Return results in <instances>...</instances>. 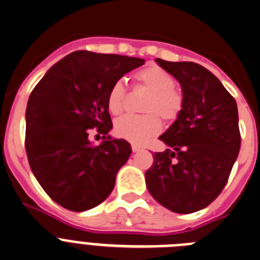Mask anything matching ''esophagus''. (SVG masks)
Returning a JSON list of instances; mask_svg holds the SVG:
<instances>
[{
    "label": "esophagus",
    "mask_w": 260,
    "mask_h": 260,
    "mask_svg": "<svg viewBox=\"0 0 260 260\" xmlns=\"http://www.w3.org/2000/svg\"><path fill=\"white\" fill-rule=\"evenodd\" d=\"M132 149H133V152H139V151H142L143 147L139 146V144H132Z\"/></svg>",
    "instance_id": "34e87169"
}]
</instances>
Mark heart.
<instances>
[{"mask_svg":"<svg viewBox=\"0 0 260 260\" xmlns=\"http://www.w3.org/2000/svg\"><path fill=\"white\" fill-rule=\"evenodd\" d=\"M137 85L146 91L140 109L144 114H126L114 123V133L122 139L143 143L161 132L162 123L177 120L183 108V95L175 85L173 76L158 66H149L134 75ZM126 89L122 81L112 85L107 98V107L112 114H120L125 108Z\"/></svg>","mask_w":260,"mask_h":260,"instance_id":"obj_1","label":"heart"}]
</instances>
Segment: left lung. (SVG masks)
<instances>
[{
	"label": "left lung",
	"instance_id": "1",
	"mask_svg": "<svg viewBox=\"0 0 260 260\" xmlns=\"http://www.w3.org/2000/svg\"><path fill=\"white\" fill-rule=\"evenodd\" d=\"M156 63L180 83L183 108L158 138L168 149L153 154V165L146 171L147 188L164 208L194 213L220 194L239 156L237 104L200 64L162 59Z\"/></svg>",
	"mask_w": 260,
	"mask_h": 260
}]
</instances>
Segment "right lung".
<instances>
[{
  "label": "right lung",
  "instance_id": "obj_1",
  "mask_svg": "<svg viewBox=\"0 0 260 260\" xmlns=\"http://www.w3.org/2000/svg\"><path fill=\"white\" fill-rule=\"evenodd\" d=\"M144 61L78 50L54 64L30 92L25 111L30 170L63 208L86 211L111 194L132 147L108 135L113 125L107 98L116 81ZM94 127L104 135L99 146L88 140Z\"/></svg>",
  "mask_w": 260,
  "mask_h": 260
}]
</instances>
